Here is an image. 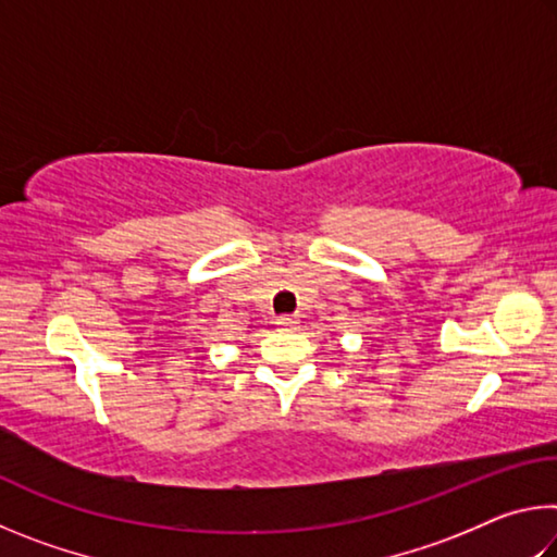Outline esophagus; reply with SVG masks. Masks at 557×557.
<instances>
[{
	"instance_id": "obj_1",
	"label": "esophagus",
	"mask_w": 557,
	"mask_h": 557,
	"mask_svg": "<svg viewBox=\"0 0 557 557\" xmlns=\"http://www.w3.org/2000/svg\"><path fill=\"white\" fill-rule=\"evenodd\" d=\"M275 324H277L280 332H297V329H299V319H297V317H280Z\"/></svg>"
}]
</instances>
